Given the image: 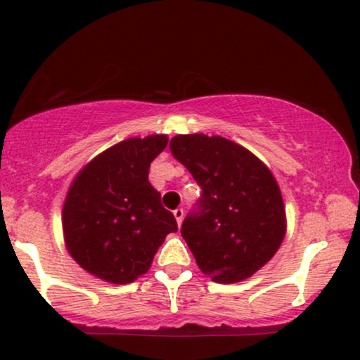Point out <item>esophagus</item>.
I'll return each mask as SVG.
<instances>
[{"instance_id": "obj_1", "label": "esophagus", "mask_w": 360, "mask_h": 360, "mask_svg": "<svg viewBox=\"0 0 360 360\" xmlns=\"http://www.w3.org/2000/svg\"><path fill=\"white\" fill-rule=\"evenodd\" d=\"M172 214H174L176 221H177V226H181V222H183V217H184V209L183 207H177L172 211Z\"/></svg>"}]
</instances>
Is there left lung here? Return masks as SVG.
<instances>
[{
	"instance_id": "1",
	"label": "left lung",
	"mask_w": 360,
	"mask_h": 360,
	"mask_svg": "<svg viewBox=\"0 0 360 360\" xmlns=\"http://www.w3.org/2000/svg\"><path fill=\"white\" fill-rule=\"evenodd\" d=\"M169 148L202 189L181 227L199 269L219 284L251 277L285 236V209L272 172L221 136L179 134Z\"/></svg>"
}]
</instances>
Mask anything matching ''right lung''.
Instances as JSON below:
<instances>
[{"instance_id": "1", "label": "right lung", "mask_w": 360, "mask_h": 360, "mask_svg": "<svg viewBox=\"0 0 360 360\" xmlns=\"http://www.w3.org/2000/svg\"><path fill=\"white\" fill-rule=\"evenodd\" d=\"M167 136L131 138L79 171L63 207L66 248L99 279L129 284L151 267L154 254L177 222L149 183V166Z\"/></svg>"}]
</instances>
